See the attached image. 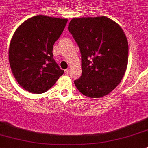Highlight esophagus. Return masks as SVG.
<instances>
[{
	"mask_svg": "<svg viewBox=\"0 0 148 148\" xmlns=\"http://www.w3.org/2000/svg\"><path fill=\"white\" fill-rule=\"evenodd\" d=\"M64 73H65L66 75H68V74H69V69H65V70H64Z\"/></svg>",
	"mask_w": 148,
	"mask_h": 148,
	"instance_id": "1",
	"label": "esophagus"
}]
</instances>
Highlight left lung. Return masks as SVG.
I'll return each instance as SVG.
<instances>
[{
    "mask_svg": "<svg viewBox=\"0 0 148 148\" xmlns=\"http://www.w3.org/2000/svg\"><path fill=\"white\" fill-rule=\"evenodd\" d=\"M82 54L81 77L75 87L85 96L99 98L122 81L129 59V45L118 23L106 16L73 18L68 26Z\"/></svg>",
    "mask_w": 148,
    "mask_h": 148,
    "instance_id": "1",
    "label": "left lung"
}]
</instances>
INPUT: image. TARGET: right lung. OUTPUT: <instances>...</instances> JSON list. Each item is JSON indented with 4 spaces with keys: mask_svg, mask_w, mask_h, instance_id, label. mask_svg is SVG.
Masks as SVG:
<instances>
[{
    "mask_svg": "<svg viewBox=\"0 0 148 148\" xmlns=\"http://www.w3.org/2000/svg\"><path fill=\"white\" fill-rule=\"evenodd\" d=\"M67 19L39 15L26 19L15 31L9 47L11 71L19 85L33 94L48 91L64 71L53 58V45Z\"/></svg>",
    "mask_w": 148,
    "mask_h": 148,
    "instance_id": "obj_1",
    "label": "right lung"
}]
</instances>
